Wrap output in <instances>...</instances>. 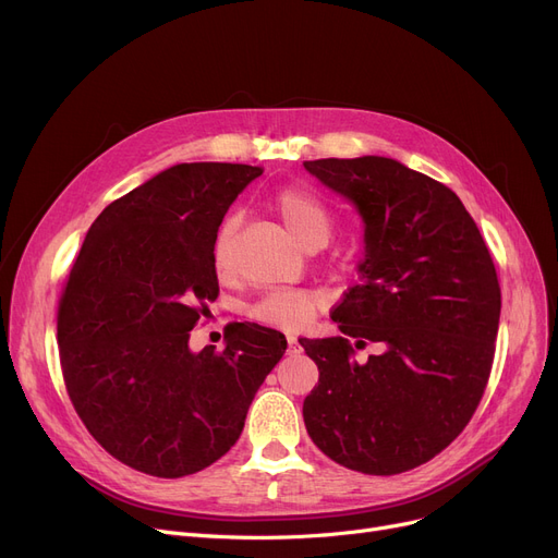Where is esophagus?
<instances>
[{"instance_id": "obj_1", "label": "esophagus", "mask_w": 558, "mask_h": 558, "mask_svg": "<svg viewBox=\"0 0 558 558\" xmlns=\"http://www.w3.org/2000/svg\"><path fill=\"white\" fill-rule=\"evenodd\" d=\"M287 353L289 355H299L301 353V343L296 337H287Z\"/></svg>"}]
</instances>
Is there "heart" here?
<instances>
[{
  "label": "heart",
  "mask_w": 558,
  "mask_h": 558,
  "mask_svg": "<svg viewBox=\"0 0 558 558\" xmlns=\"http://www.w3.org/2000/svg\"><path fill=\"white\" fill-rule=\"evenodd\" d=\"M274 205L287 230L294 234L305 248H314V246L320 248L330 240L332 215L326 208V203L316 194L303 187H287L276 194ZM234 226H238V219L230 217L223 221L217 234L213 262L219 274L228 271L230 267V240H232ZM314 310H316V301L310 294H305V291L280 289V291H269L267 296H262L255 305H251L248 314L251 318L257 320V324H264V326L301 330L303 326L310 324Z\"/></svg>",
  "instance_id": "obj_1"
}]
</instances>
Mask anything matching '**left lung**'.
Listing matches in <instances>:
<instances>
[{"label":"left lung","mask_w":558,"mask_h":558,"mask_svg":"<svg viewBox=\"0 0 558 558\" xmlns=\"http://www.w3.org/2000/svg\"><path fill=\"white\" fill-rule=\"evenodd\" d=\"M364 223L360 282L332 310L341 337L299 339L318 366L303 402L314 446L366 475H398L446 450L484 396L500 282L459 196L393 158L305 160ZM366 340L380 353L360 365Z\"/></svg>","instance_id":"obj_1"}]
</instances>
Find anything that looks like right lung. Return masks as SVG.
I'll return each mask as SVG.
<instances>
[{
	"mask_svg": "<svg viewBox=\"0 0 558 558\" xmlns=\"http://www.w3.org/2000/svg\"><path fill=\"white\" fill-rule=\"evenodd\" d=\"M262 167L183 162L112 201L87 230L58 303L70 400L97 444L154 477L194 475L238 441L287 339L234 324L223 350H190L219 296L223 215Z\"/></svg>",
	"mask_w": 558,
	"mask_h": 558,
	"instance_id": "1",
	"label": "right lung"
}]
</instances>
